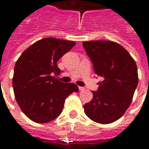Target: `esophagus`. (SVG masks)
<instances>
[{
	"instance_id": "34e87169",
	"label": "esophagus",
	"mask_w": 149,
	"mask_h": 149,
	"mask_svg": "<svg viewBox=\"0 0 149 149\" xmlns=\"http://www.w3.org/2000/svg\"><path fill=\"white\" fill-rule=\"evenodd\" d=\"M79 90H80V91H84V87H79Z\"/></svg>"
}]
</instances>
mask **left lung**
Wrapping results in <instances>:
<instances>
[{
    "label": "left lung",
    "instance_id": "left-lung-1",
    "mask_svg": "<svg viewBox=\"0 0 149 149\" xmlns=\"http://www.w3.org/2000/svg\"><path fill=\"white\" fill-rule=\"evenodd\" d=\"M83 46L96 74L103 78L92 100L84 105V112L97 123L110 124L125 114L132 100L138 84L136 64L118 43L91 40Z\"/></svg>",
    "mask_w": 149,
    "mask_h": 149
}]
</instances>
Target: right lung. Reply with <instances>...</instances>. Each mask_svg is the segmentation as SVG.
<instances>
[{"instance_id": "obj_1", "label": "right lung", "mask_w": 149, "mask_h": 149, "mask_svg": "<svg viewBox=\"0 0 149 149\" xmlns=\"http://www.w3.org/2000/svg\"><path fill=\"white\" fill-rule=\"evenodd\" d=\"M75 45L71 40L44 38L25 49L16 62L15 98L31 120L40 124L53 120L61 113L65 99L79 91L73 83H64L53 77L61 72L56 62Z\"/></svg>"}]
</instances>
